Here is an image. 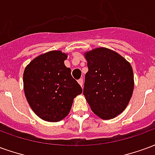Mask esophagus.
<instances>
[{
    "instance_id": "34e87169",
    "label": "esophagus",
    "mask_w": 155,
    "mask_h": 155,
    "mask_svg": "<svg viewBox=\"0 0 155 155\" xmlns=\"http://www.w3.org/2000/svg\"><path fill=\"white\" fill-rule=\"evenodd\" d=\"M78 82H79V84H81V87H83V78H81V79L78 81Z\"/></svg>"
}]
</instances>
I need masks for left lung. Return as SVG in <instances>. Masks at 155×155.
Here are the masks:
<instances>
[{
    "mask_svg": "<svg viewBox=\"0 0 155 155\" xmlns=\"http://www.w3.org/2000/svg\"><path fill=\"white\" fill-rule=\"evenodd\" d=\"M84 97L94 114L110 120L127 107L134 91V73L130 64L115 51L100 47L84 53Z\"/></svg>",
    "mask_w": 155,
    "mask_h": 155,
    "instance_id": "1",
    "label": "left lung"
}]
</instances>
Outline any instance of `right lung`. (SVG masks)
<instances>
[{
	"label": "right lung",
	"instance_id": "right-lung-1",
	"mask_svg": "<svg viewBox=\"0 0 155 155\" xmlns=\"http://www.w3.org/2000/svg\"><path fill=\"white\" fill-rule=\"evenodd\" d=\"M67 54L61 51L46 52L35 57L23 74L26 100L35 114L49 122H58L71 111L74 98L82 88L64 64Z\"/></svg>",
	"mask_w": 155,
	"mask_h": 155
}]
</instances>
